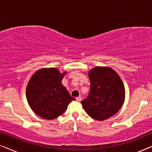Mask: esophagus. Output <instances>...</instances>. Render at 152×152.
I'll return each mask as SVG.
<instances>
[{"instance_id": "obj_1", "label": "esophagus", "mask_w": 152, "mask_h": 152, "mask_svg": "<svg viewBox=\"0 0 152 152\" xmlns=\"http://www.w3.org/2000/svg\"><path fill=\"white\" fill-rule=\"evenodd\" d=\"M82 97H81L80 96H79V97H76V100L78 102H80L81 101H82Z\"/></svg>"}]
</instances>
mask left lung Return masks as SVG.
I'll return each instance as SVG.
<instances>
[{
	"instance_id": "8db88e82",
	"label": "left lung",
	"mask_w": 152,
	"mask_h": 152,
	"mask_svg": "<svg viewBox=\"0 0 152 152\" xmlns=\"http://www.w3.org/2000/svg\"><path fill=\"white\" fill-rule=\"evenodd\" d=\"M91 90L81 102L89 116L104 120L115 115L123 104L125 89L120 76L110 67L97 66L88 72Z\"/></svg>"
}]
</instances>
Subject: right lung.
<instances>
[{
    "label": "right lung",
    "instance_id": "right-lung-1",
    "mask_svg": "<svg viewBox=\"0 0 152 152\" xmlns=\"http://www.w3.org/2000/svg\"><path fill=\"white\" fill-rule=\"evenodd\" d=\"M66 73H61L55 68H42L30 78L26 97L30 108L39 117L55 119L65 112L72 100H75L62 85Z\"/></svg>",
    "mask_w": 152,
    "mask_h": 152
}]
</instances>
